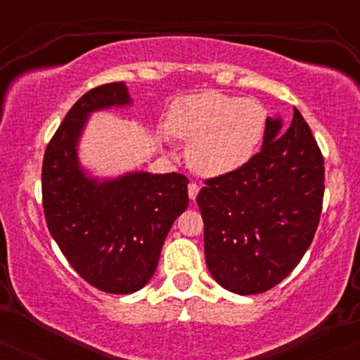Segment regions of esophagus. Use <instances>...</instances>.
<instances>
[{"label": "esophagus", "instance_id": "esophagus-1", "mask_svg": "<svg viewBox=\"0 0 360 360\" xmlns=\"http://www.w3.org/2000/svg\"><path fill=\"white\" fill-rule=\"evenodd\" d=\"M198 193H200V186H198L196 183H191L188 186V194H189V200L194 201L196 200Z\"/></svg>", "mask_w": 360, "mask_h": 360}]
</instances>
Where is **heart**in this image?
I'll return each instance as SVG.
<instances>
[{
	"label": "heart",
	"instance_id": "obj_1",
	"mask_svg": "<svg viewBox=\"0 0 360 360\" xmlns=\"http://www.w3.org/2000/svg\"><path fill=\"white\" fill-rule=\"evenodd\" d=\"M267 128V111L252 98L203 91L177 100L169 115L172 137L189 142L188 160L196 172L218 177L254 159ZM162 130L160 139L169 142Z\"/></svg>",
	"mask_w": 360,
	"mask_h": 360
}]
</instances>
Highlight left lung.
<instances>
[{"label": "left lung", "mask_w": 360, "mask_h": 360, "mask_svg": "<svg viewBox=\"0 0 360 360\" xmlns=\"http://www.w3.org/2000/svg\"><path fill=\"white\" fill-rule=\"evenodd\" d=\"M323 183V157L300 111L288 128L281 117H267L259 154L198 193L213 279L247 296L289 276L315 237Z\"/></svg>", "instance_id": "left-lung-1"}]
</instances>
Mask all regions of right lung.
<instances>
[{
  "label": "right lung",
  "instance_id": "1",
  "mask_svg": "<svg viewBox=\"0 0 360 360\" xmlns=\"http://www.w3.org/2000/svg\"><path fill=\"white\" fill-rule=\"evenodd\" d=\"M131 105L125 82L88 91L57 128L42 166L49 232L82 279L113 295H130L150 281L169 230L189 203V181L177 172L94 176L81 164L91 115Z\"/></svg>",
  "mask_w": 360,
  "mask_h": 360
}]
</instances>
